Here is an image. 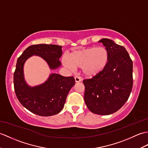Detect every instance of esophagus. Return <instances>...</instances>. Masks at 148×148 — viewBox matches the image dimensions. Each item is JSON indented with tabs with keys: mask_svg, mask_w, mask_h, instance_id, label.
Wrapping results in <instances>:
<instances>
[{
	"mask_svg": "<svg viewBox=\"0 0 148 148\" xmlns=\"http://www.w3.org/2000/svg\"><path fill=\"white\" fill-rule=\"evenodd\" d=\"M74 79H75V81L76 82H81V79L79 77H78V76H75Z\"/></svg>",
	"mask_w": 148,
	"mask_h": 148,
	"instance_id": "34e87169",
	"label": "esophagus"
}]
</instances>
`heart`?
Instances as JSON below:
<instances>
[{
  "label": "heart",
  "instance_id": "heart-1",
  "mask_svg": "<svg viewBox=\"0 0 148 148\" xmlns=\"http://www.w3.org/2000/svg\"><path fill=\"white\" fill-rule=\"evenodd\" d=\"M109 53L103 47H92L73 51L68 59L64 58L62 63L69 69L81 68L85 76L94 77L101 73L107 66Z\"/></svg>",
  "mask_w": 148,
  "mask_h": 148
}]
</instances>
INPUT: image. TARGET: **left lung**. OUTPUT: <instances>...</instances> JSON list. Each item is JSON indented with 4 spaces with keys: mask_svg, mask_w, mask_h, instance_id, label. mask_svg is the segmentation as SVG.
Returning a JSON list of instances; mask_svg holds the SVG:
<instances>
[{
    "mask_svg": "<svg viewBox=\"0 0 148 148\" xmlns=\"http://www.w3.org/2000/svg\"><path fill=\"white\" fill-rule=\"evenodd\" d=\"M98 42L108 51V63L101 73L83 80L84 99L91 112L107 115L118 111L127 101L133 85V66L123 46L108 38Z\"/></svg>",
    "mask_w": 148,
    "mask_h": 148,
    "instance_id": "1",
    "label": "left lung"
}]
</instances>
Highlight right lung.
I'll use <instances>...</instances> for the list:
<instances>
[{
	"mask_svg": "<svg viewBox=\"0 0 148 148\" xmlns=\"http://www.w3.org/2000/svg\"><path fill=\"white\" fill-rule=\"evenodd\" d=\"M62 54V46L38 44L27 47L18 58L14 73L16 97L24 107L35 114L48 116L60 112L69 92L75 84V79L73 76L64 77L53 73L44 83L29 86L24 77V65L27 58L34 55L43 58L50 69L54 70L60 66L59 58Z\"/></svg>",
	"mask_w": 148,
	"mask_h": 148,
	"instance_id": "1",
	"label": "right lung"
}]
</instances>
